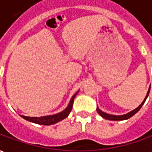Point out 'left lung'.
I'll list each match as a JSON object with an SVG mask.
<instances>
[{
	"mask_svg": "<svg viewBox=\"0 0 152 152\" xmlns=\"http://www.w3.org/2000/svg\"><path fill=\"white\" fill-rule=\"evenodd\" d=\"M150 89H151V86L149 87V89H148V91H147V94L146 97H145V99L142 101V102L141 103L140 105L137 107V108H135L133 111H131L129 113H126V114L124 115H111V114H107V113H106V112H102L100 109L99 108V107H97V112L99 113L102 118H104V119H107V120H110V121H124V120H127V119H129L130 117H132L134 115H135L137 113L139 110L141 109V107H142V105L144 104V102L146 101V99H147V97L149 95V93H150Z\"/></svg>",
	"mask_w": 152,
	"mask_h": 152,
	"instance_id": "8db88e82",
	"label": "left lung"
}]
</instances>
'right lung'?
<instances>
[{"mask_svg":"<svg viewBox=\"0 0 152 152\" xmlns=\"http://www.w3.org/2000/svg\"><path fill=\"white\" fill-rule=\"evenodd\" d=\"M77 92L72 96V98L71 99L69 102V104L67 105L66 108L63 110V112L57 113L54 115H45V116H40V117H30V116H25V115H21L22 117L25 119L26 121H30L32 123L38 124H42V125H51V124H56L59 121H63V119H65L66 117L68 116V115L70 114V112L72 111L73 106V102H74V99L77 94Z\"/></svg>","mask_w":152,"mask_h":152,"instance_id":"obj_1","label":"right lung"}]
</instances>
